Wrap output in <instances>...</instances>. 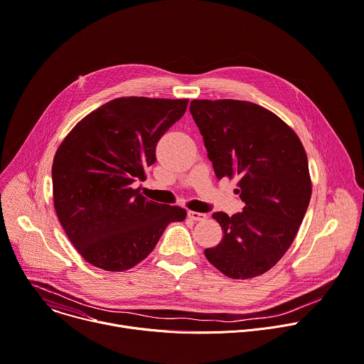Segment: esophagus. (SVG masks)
<instances>
[{
	"mask_svg": "<svg viewBox=\"0 0 364 364\" xmlns=\"http://www.w3.org/2000/svg\"><path fill=\"white\" fill-rule=\"evenodd\" d=\"M187 216L191 219V220H205L208 216L205 213H200V212H193V210H188Z\"/></svg>",
	"mask_w": 364,
	"mask_h": 364,
	"instance_id": "esophagus-1",
	"label": "esophagus"
}]
</instances>
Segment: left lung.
<instances>
[{
    "instance_id": "left-lung-1",
    "label": "left lung",
    "mask_w": 364,
    "mask_h": 364,
    "mask_svg": "<svg viewBox=\"0 0 364 364\" xmlns=\"http://www.w3.org/2000/svg\"><path fill=\"white\" fill-rule=\"evenodd\" d=\"M218 180L238 178L241 213H213L222 241L205 255L230 279H252L274 267L306 213L312 183L305 148L280 117L241 100H193Z\"/></svg>"
}]
</instances>
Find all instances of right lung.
<instances>
[{"label": "right lung", "instance_id": "add662e5", "mask_svg": "<svg viewBox=\"0 0 364 364\" xmlns=\"http://www.w3.org/2000/svg\"><path fill=\"white\" fill-rule=\"evenodd\" d=\"M187 98L120 97L87 114L59 145L52 164L58 219L81 257L106 272L145 259L186 209L148 200L146 180L161 136L186 112Z\"/></svg>", "mask_w": 364, "mask_h": 364}]
</instances>
